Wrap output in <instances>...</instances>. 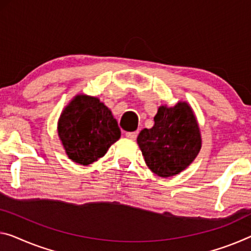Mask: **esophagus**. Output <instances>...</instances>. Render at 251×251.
Returning <instances> with one entry per match:
<instances>
[{
	"mask_svg": "<svg viewBox=\"0 0 251 251\" xmlns=\"http://www.w3.org/2000/svg\"><path fill=\"white\" fill-rule=\"evenodd\" d=\"M126 137L131 139V140H134L137 138V132H126Z\"/></svg>",
	"mask_w": 251,
	"mask_h": 251,
	"instance_id": "esophagus-1",
	"label": "esophagus"
}]
</instances>
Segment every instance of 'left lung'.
Returning a JSON list of instances; mask_svg holds the SVG:
<instances>
[{
    "label": "left lung",
    "instance_id": "left-lung-1",
    "mask_svg": "<svg viewBox=\"0 0 251 251\" xmlns=\"http://www.w3.org/2000/svg\"><path fill=\"white\" fill-rule=\"evenodd\" d=\"M151 129L140 131L137 142L150 171L171 177L186 169L200 152L201 132L194 112L186 102L161 105Z\"/></svg>",
    "mask_w": 251,
    "mask_h": 251
}]
</instances>
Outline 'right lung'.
I'll return each mask as SVG.
<instances>
[{"label": "right lung", "mask_w": 251, "mask_h": 251, "mask_svg": "<svg viewBox=\"0 0 251 251\" xmlns=\"http://www.w3.org/2000/svg\"><path fill=\"white\" fill-rule=\"evenodd\" d=\"M58 136L69 159L87 166L121 137L118 122L98 98L76 95L58 120Z\"/></svg>", "instance_id": "right-lung-1"}]
</instances>
